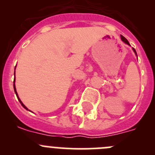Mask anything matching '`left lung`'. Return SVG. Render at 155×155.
Listing matches in <instances>:
<instances>
[{
  "instance_id": "obj_1",
  "label": "left lung",
  "mask_w": 155,
  "mask_h": 155,
  "mask_svg": "<svg viewBox=\"0 0 155 155\" xmlns=\"http://www.w3.org/2000/svg\"><path fill=\"white\" fill-rule=\"evenodd\" d=\"M121 40H122V41H123V42H124V43H127V45H129V46H130V43H129V42L127 41V39L125 38V37H123L122 35H121ZM133 49H134V52H135V53H136V54H137V51H136V50L134 49V48H133Z\"/></svg>"
}]
</instances>
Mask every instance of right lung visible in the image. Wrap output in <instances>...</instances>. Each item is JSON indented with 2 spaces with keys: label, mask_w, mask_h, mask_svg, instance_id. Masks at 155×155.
Wrapping results in <instances>:
<instances>
[{
  "label": "right lung",
  "mask_w": 155,
  "mask_h": 155,
  "mask_svg": "<svg viewBox=\"0 0 155 155\" xmlns=\"http://www.w3.org/2000/svg\"><path fill=\"white\" fill-rule=\"evenodd\" d=\"M13 87H14V91H15V94H16V96H17V98H18V101H19V102H20V104H21V106H22V107H24L25 108V109H27V110H28V108L27 107H25V106L24 105V104H22V102H21V100H20L19 99V97H18V94H17V91H16V89H15V78H14V81H13Z\"/></svg>",
  "instance_id": "obj_1"
}]
</instances>
